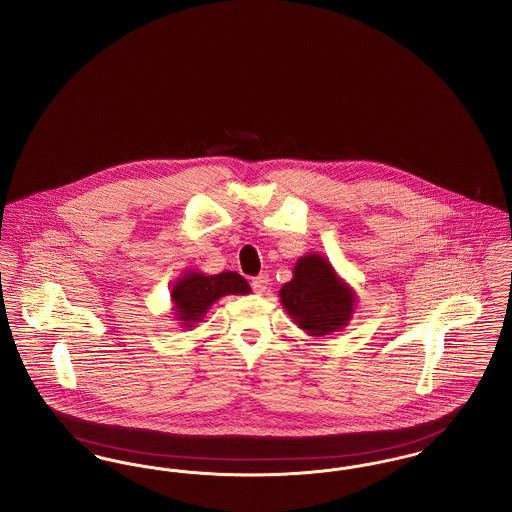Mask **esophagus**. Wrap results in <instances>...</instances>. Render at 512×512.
Segmentation results:
<instances>
[{"label": "esophagus", "instance_id": "esophagus-1", "mask_svg": "<svg viewBox=\"0 0 512 512\" xmlns=\"http://www.w3.org/2000/svg\"><path fill=\"white\" fill-rule=\"evenodd\" d=\"M267 286H269V274H259L251 280V288L255 294H263L267 290Z\"/></svg>", "mask_w": 512, "mask_h": 512}]
</instances>
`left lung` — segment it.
I'll list each match as a JSON object with an SVG mask.
<instances>
[{
  "label": "left lung",
  "instance_id": "8db88e82",
  "mask_svg": "<svg viewBox=\"0 0 512 512\" xmlns=\"http://www.w3.org/2000/svg\"><path fill=\"white\" fill-rule=\"evenodd\" d=\"M280 300L296 325L311 336L342 329L354 311V294L338 280L321 255H305L294 267V278L282 286Z\"/></svg>",
  "mask_w": 512,
  "mask_h": 512
}]
</instances>
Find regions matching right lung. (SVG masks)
<instances>
[{
  "label": "right lung",
  "mask_w": 512,
  "mask_h": 512,
  "mask_svg": "<svg viewBox=\"0 0 512 512\" xmlns=\"http://www.w3.org/2000/svg\"><path fill=\"white\" fill-rule=\"evenodd\" d=\"M251 288L247 280L238 272H220L214 276H205L191 272L183 276L172 290V300L176 303V315L183 325L201 321L211 303L226 294H249Z\"/></svg>",
  "instance_id": "obj_1"
}]
</instances>
